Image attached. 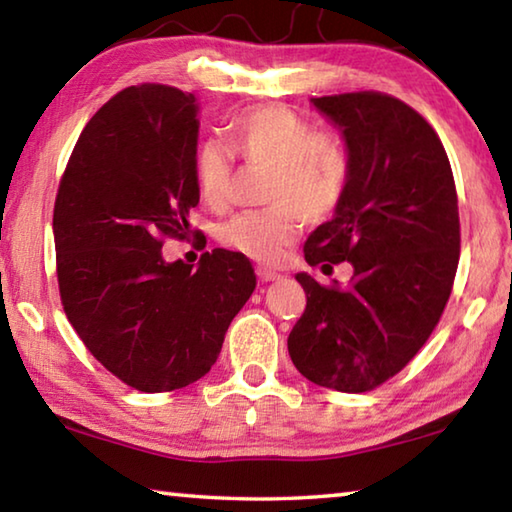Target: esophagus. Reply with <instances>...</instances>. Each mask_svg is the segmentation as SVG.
<instances>
[{
    "mask_svg": "<svg viewBox=\"0 0 512 512\" xmlns=\"http://www.w3.org/2000/svg\"><path fill=\"white\" fill-rule=\"evenodd\" d=\"M257 277L262 282H273V280H280L282 273H277L275 268H268V266H257Z\"/></svg>",
    "mask_w": 512,
    "mask_h": 512,
    "instance_id": "obj_1",
    "label": "esophagus"
}]
</instances>
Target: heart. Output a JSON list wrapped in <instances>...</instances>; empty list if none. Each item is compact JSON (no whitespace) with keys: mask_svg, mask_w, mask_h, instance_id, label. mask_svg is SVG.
<instances>
[{"mask_svg":"<svg viewBox=\"0 0 512 512\" xmlns=\"http://www.w3.org/2000/svg\"><path fill=\"white\" fill-rule=\"evenodd\" d=\"M225 144L241 160L268 167L264 210L241 212L219 228V241L259 262H277L300 232L336 212L350 183L341 142L320 135L309 119L284 106H257L225 126ZM225 146L205 142L194 158L198 192L210 205L230 196L232 160Z\"/></svg>","mask_w":512,"mask_h":512,"instance_id":"obj_1","label":"heart"}]
</instances>
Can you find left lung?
Returning <instances> with one entry per match:
<instances>
[{
    "label": "left lung",
    "mask_w": 512,
    "mask_h": 512,
    "mask_svg": "<svg viewBox=\"0 0 512 512\" xmlns=\"http://www.w3.org/2000/svg\"><path fill=\"white\" fill-rule=\"evenodd\" d=\"M311 106L339 128L350 183L305 259L354 273L348 287L296 275L307 307L287 345L309 381L366 393L418 354L447 305L461 248L456 185L438 135L400 99L352 92Z\"/></svg>",
    "instance_id": "1"
}]
</instances>
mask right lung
I'll list each match as a JSON object with an SVG mask.
<instances>
[{
  "label": "right lung",
  "mask_w": 512,
  "mask_h": 512,
  "mask_svg": "<svg viewBox=\"0 0 512 512\" xmlns=\"http://www.w3.org/2000/svg\"><path fill=\"white\" fill-rule=\"evenodd\" d=\"M198 99L167 85L112 97L76 142L54 207L58 287L69 323L97 361L142 393L194 384L255 291L241 253L162 257L198 205Z\"/></svg>",
  "instance_id": "add662e5"
}]
</instances>
